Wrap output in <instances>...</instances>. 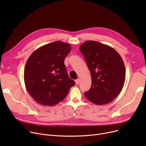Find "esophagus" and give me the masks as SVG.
Segmentation results:
<instances>
[{"label":"esophagus","instance_id":"obj_1","mask_svg":"<svg viewBox=\"0 0 146 146\" xmlns=\"http://www.w3.org/2000/svg\"><path fill=\"white\" fill-rule=\"evenodd\" d=\"M79 82H80V80H79V79H76V80H75V83H76V85H79Z\"/></svg>","mask_w":146,"mask_h":146}]
</instances>
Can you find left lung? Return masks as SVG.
Listing matches in <instances>:
<instances>
[{
  "instance_id": "obj_1",
  "label": "left lung",
  "mask_w": 146,
  "mask_h": 146,
  "mask_svg": "<svg viewBox=\"0 0 146 146\" xmlns=\"http://www.w3.org/2000/svg\"><path fill=\"white\" fill-rule=\"evenodd\" d=\"M91 74L92 85L85 93L86 98L96 105L109 104L123 88L125 68L118 52L110 46L88 41L79 47Z\"/></svg>"
}]
</instances>
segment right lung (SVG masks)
<instances>
[{
    "mask_svg": "<svg viewBox=\"0 0 146 146\" xmlns=\"http://www.w3.org/2000/svg\"><path fill=\"white\" fill-rule=\"evenodd\" d=\"M70 51V44L57 41L38 48L29 57L24 69L25 85L38 104L56 105L75 85L69 78L64 63Z\"/></svg>",
    "mask_w": 146,
    "mask_h": 146,
    "instance_id": "obj_1",
    "label": "right lung"
}]
</instances>
